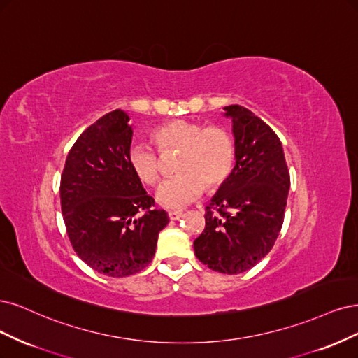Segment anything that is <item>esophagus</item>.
I'll return each mask as SVG.
<instances>
[{
  "instance_id": "obj_1",
  "label": "esophagus",
  "mask_w": 358,
  "mask_h": 358,
  "mask_svg": "<svg viewBox=\"0 0 358 358\" xmlns=\"http://www.w3.org/2000/svg\"><path fill=\"white\" fill-rule=\"evenodd\" d=\"M168 217H169V220H180V218L182 217V213L181 211H169Z\"/></svg>"
}]
</instances>
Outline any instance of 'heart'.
I'll return each instance as SVG.
<instances>
[{
	"instance_id": "obj_1",
	"label": "heart",
	"mask_w": 358,
	"mask_h": 358,
	"mask_svg": "<svg viewBox=\"0 0 358 358\" xmlns=\"http://www.w3.org/2000/svg\"><path fill=\"white\" fill-rule=\"evenodd\" d=\"M160 153L178 152L177 177L165 181L156 193L165 208H181L202 194L203 189H218L230 178L235 168L236 150L234 138L217 124L171 120L152 132ZM132 174L147 186L160 181V157L152 147L132 144L128 150Z\"/></svg>"
}]
</instances>
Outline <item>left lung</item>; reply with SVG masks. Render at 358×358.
I'll use <instances>...</instances> for the list:
<instances>
[{
	"label": "left lung",
	"mask_w": 358,
	"mask_h": 358,
	"mask_svg": "<svg viewBox=\"0 0 358 358\" xmlns=\"http://www.w3.org/2000/svg\"><path fill=\"white\" fill-rule=\"evenodd\" d=\"M223 110L234 123L236 165L206 206L205 229L193 247L210 269L235 275L272 250L284 223L290 172L271 126L245 107Z\"/></svg>",
	"instance_id": "left-lung-1"
}]
</instances>
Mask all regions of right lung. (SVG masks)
Listing matches in <instances>:
<instances>
[{
  "label": "right lung",
  "mask_w": 358,
  "mask_h": 358,
  "mask_svg": "<svg viewBox=\"0 0 358 358\" xmlns=\"http://www.w3.org/2000/svg\"><path fill=\"white\" fill-rule=\"evenodd\" d=\"M129 116L114 110L77 138L61 176V208L77 256L99 273L123 278L152 262L168 222L128 165Z\"/></svg>",
  "instance_id": "obj_1"
}]
</instances>
